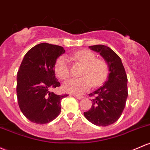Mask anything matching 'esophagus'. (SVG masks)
Returning <instances> with one entry per match:
<instances>
[{
    "instance_id": "esophagus-1",
    "label": "esophagus",
    "mask_w": 150,
    "mask_h": 150,
    "mask_svg": "<svg viewBox=\"0 0 150 150\" xmlns=\"http://www.w3.org/2000/svg\"><path fill=\"white\" fill-rule=\"evenodd\" d=\"M73 96L75 98H76L77 99H82L83 98V96H77V95H73Z\"/></svg>"
}]
</instances>
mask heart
I'll return each mask as SVG.
<instances>
[{
	"label": "heart",
	"instance_id": "obj_1",
	"mask_svg": "<svg viewBox=\"0 0 150 150\" xmlns=\"http://www.w3.org/2000/svg\"><path fill=\"white\" fill-rule=\"evenodd\" d=\"M69 57L85 64L83 78H70L63 83L62 88L69 93L80 96L94 86H101L108 76L107 63L101 59H96V54L88 50H82L69 55ZM54 72L58 78L64 80L70 75V67L66 57H59L54 64Z\"/></svg>",
	"mask_w": 150,
	"mask_h": 150
}]
</instances>
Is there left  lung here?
Returning <instances> with one entry per match:
<instances>
[{
    "label": "left lung",
    "mask_w": 150,
    "mask_h": 150,
    "mask_svg": "<svg viewBox=\"0 0 150 150\" xmlns=\"http://www.w3.org/2000/svg\"><path fill=\"white\" fill-rule=\"evenodd\" d=\"M89 48L100 53L108 64V80L89 96L93 104L84 116L92 124L106 127L120 118L125 108L128 96L127 75L121 58L108 47L102 45L90 46Z\"/></svg>",
    "instance_id": "obj_1"
}]
</instances>
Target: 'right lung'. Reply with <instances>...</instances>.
I'll return each mask as SVG.
<instances>
[{"label": "right lung", "mask_w": 150, "mask_h": 150, "mask_svg": "<svg viewBox=\"0 0 150 150\" xmlns=\"http://www.w3.org/2000/svg\"><path fill=\"white\" fill-rule=\"evenodd\" d=\"M64 52L62 47L41 43L29 50L22 60L17 74V99L21 112L31 122L47 124L60 113L61 100L68 95H57L51 90L60 86L54 64Z\"/></svg>", "instance_id": "add662e5"}]
</instances>
